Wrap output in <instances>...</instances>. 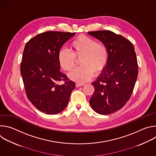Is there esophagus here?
Segmentation results:
<instances>
[{"instance_id":"esophagus-1","label":"esophagus","mask_w":156,"mask_h":156,"mask_svg":"<svg viewBox=\"0 0 156 156\" xmlns=\"http://www.w3.org/2000/svg\"><path fill=\"white\" fill-rule=\"evenodd\" d=\"M84 84H82V83H76V86L77 87H80V86H84Z\"/></svg>"}]
</instances>
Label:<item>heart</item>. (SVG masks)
I'll return each instance as SVG.
<instances>
[{"instance_id":"heart-1","label":"heart","mask_w":156,"mask_h":156,"mask_svg":"<svg viewBox=\"0 0 156 156\" xmlns=\"http://www.w3.org/2000/svg\"><path fill=\"white\" fill-rule=\"evenodd\" d=\"M71 52L62 49L58 54V62L64 71L70 72L80 60L81 67L69 75L76 82L83 83L90 80L94 74L98 76L106 69L108 62V51L102 44L84 34L79 35L70 44Z\"/></svg>"}]
</instances>
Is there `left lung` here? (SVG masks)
Returning <instances> with one entry per match:
<instances>
[{"instance_id": "8db88e82", "label": "left lung", "mask_w": 156, "mask_h": 156, "mask_svg": "<svg viewBox=\"0 0 156 156\" xmlns=\"http://www.w3.org/2000/svg\"><path fill=\"white\" fill-rule=\"evenodd\" d=\"M108 51L105 70L92 83L94 91L90 104L96 112L108 115L120 110L128 101L138 77L134 46L123 36L108 30L91 31Z\"/></svg>"}]
</instances>
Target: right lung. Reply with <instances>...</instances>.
<instances>
[{
    "mask_svg": "<svg viewBox=\"0 0 156 156\" xmlns=\"http://www.w3.org/2000/svg\"><path fill=\"white\" fill-rule=\"evenodd\" d=\"M75 33L47 31L25 45L20 72L27 96L32 104L46 114L60 113L67 105L75 83L60 71L58 54ZM63 80V85L58 81Z\"/></svg>",
    "mask_w": 156,
    "mask_h": 156,
    "instance_id": "1",
    "label": "right lung"
}]
</instances>
